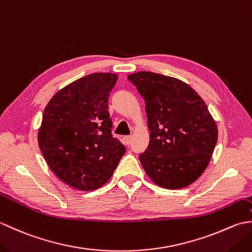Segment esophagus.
Listing matches in <instances>:
<instances>
[{
	"label": "esophagus",
	"mask_w": 252,
	"mask_h": 252,
	"mask_svg": "<svg viewBox=\"0 0 252 252\" xmlns=\"http://www.w3.org/2000/svg\"><path fill=\"white\" fill-rule=\"evenodd\" d=\"M131 142H132V136H131V135L125 136V143H126V145H130Z\"/></svg>",
	"instance_id": "esophagus-1"
}]
</instances>
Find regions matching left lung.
<instances>
[{"label": "left lung", "instance_id": "left-lung-1", "mask_svg": "<svg viewBox=\"0 0 252 252\" xmlns=\"http://www.w3.org/2000/svg\"><path fill=\"white\" fill-rule=\"evenodd\" d=\"M146 105L151 140L140 161L154 183L167 189L190 185L208 167L218 126L194 89L181 80L140 71L127 76Z\"/></svg>", "mask_w": 252, "mask_h": 252}]
</instances>
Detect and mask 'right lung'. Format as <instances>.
<instances>
[{
  "instance_id": "obj_1",
  "label": "right lung",
  "mask_w": 252,
  "mask_h": 252,
  "mask_svg": "<svg viewBox=\"0 0 252 252\" xmlns=\"http://www.w3.org/2000/svg\"><path fill=\"white\" fill-rule=\"evenodd\" d=\"M118 76L91 73L58 91L44 108L37 142L50 169L73 189L109 181L126 146L111 135L108 97Z\"/></svg>"
}]
</instances>
